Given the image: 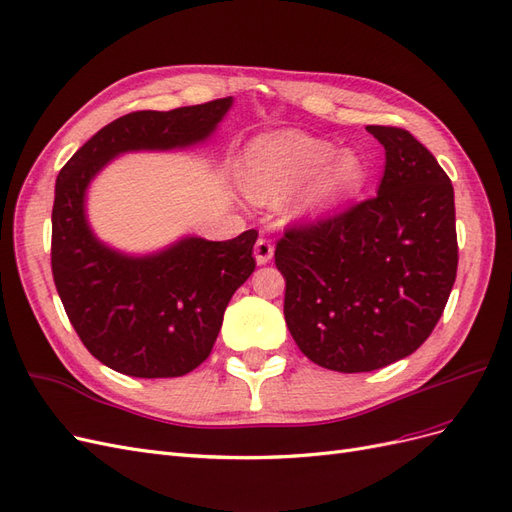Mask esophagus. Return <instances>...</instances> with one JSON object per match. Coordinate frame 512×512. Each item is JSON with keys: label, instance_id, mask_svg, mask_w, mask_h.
Segmentation results:
<instances>
[{"label": "esophagus", "instance_id": "esophagus-1", "mask_svg": "<svg viewBox=\"0 0 512 512\" xmlns=\"http://www.w3.org/2000/svg\"><path fill=\"white\" fill-rule=\"evenodd\" d=\"M254 258L258 265H267L273 258V243L269 239H258L254 245Z\"/></svg>", "mask_w": 512, "mask_h": 512}]
</instances>
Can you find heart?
<instances>
[{
    "instance_id": "heart-1",
    "label": "heart",
    "mask_w": 512,
    "mask_h": 512,
    "mask_svg": "<svg viewBox=\"0 0 512 512\" xmlns=\"http://www.w3.org/2000/svg\"><path fill=\"white\" fill-rule=\"evenodd\" d=\"M369 166L359 151L344 149L301 130L260 134L247 145L241 160V185L256 203L273 205L304 190L294 213L299 218H322L359 194Z\"/></svg>"
}]
</instances>
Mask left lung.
Listing matches in <instances>:
<instances>
[{
  "label": "left lung",
  "mask_w": 512,
  "mask_h": 512,
  "mask_svg": "<svg viewBox=\"0 0 512 512\" xmlns=\"http://www.w3.org/2000/svg\"><path fill=\"white\" fill-rule=\"evenodd\" d=\"M384 147L378 196L277 241L288 331L309 361L342 374L391 365L436 327L457 275L455 192L401 128L367 126Z\"/></svg>",
  "instance_id": "obj_1"
}]
</instances>
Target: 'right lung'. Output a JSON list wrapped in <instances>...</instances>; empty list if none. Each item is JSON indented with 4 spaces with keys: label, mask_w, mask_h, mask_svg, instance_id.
Returning <instances> with one entry per match:
<instances>
[{
    "label": "right lung",
    "mask_w": 512,
    "mask_h": 512,
    "mask_svg": "<svg viewBox=\"0 0 512 512\" xmlns=\"http://www.w3.org/2000/svg\"><path fill=\"white\" fill-rule=\"evenodd\" d=\"M232 98L175 111H138L96 132L59 170L53 203V280L74 331L100 363L134 378H177L203 363L232 294L256 269V230L228 241L181 237L126 254L96 237L87 190L121 153L207 143Z\"/></svg>",
    "instance_id": "add662e5"
}]
</instances>
